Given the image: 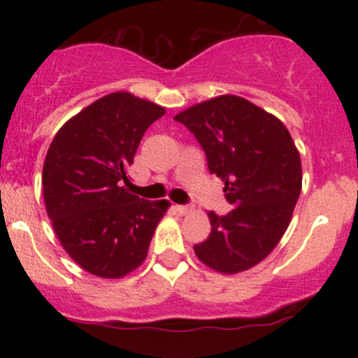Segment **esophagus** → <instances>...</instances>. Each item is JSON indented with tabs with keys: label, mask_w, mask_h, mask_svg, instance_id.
Instances as JSON below:
<instances>
[{
	"label": "esophagus",
	"mask_w": 358,
	"mask_h": 358,
	"mask_svg": "<svg viewBox=\"0 0 358 358\" xmlns=\"http://www.w3.org/2000/svg\"><path fill=\"white\" fill-rule=\"evenodd\" d=\"M175 210L180 213V215H188L192 212V207L188 205H175Z\"/></svg>",
	"instance_id": "1"
}]
</instances>
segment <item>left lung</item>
<instances>
[{
  "instance_id": "obj_1",
  "label": "left lung",
  "mask_w": 358,
  "mask_h": 358,
  "mask_svg": "<svg viewBox=\"0 0 358 358\" xmlns=\"http://www.w3.org/2000/svg\"><path fill=\"white\" fill-rule=\"evenodd\" d=\"M173 119L199 139L208 170L225 183L234 205L227 215L208 212L210 236L193 245L195 256L222 274L254 268L285 236L301 193V158L289 131L232 94L193 104Z\"/></svg>"
}]
</instances>
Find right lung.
<instances>
[{"mask_svg": "<svg viewBox=\"0 0 358 358\" xmlns=\"http://www.w3.org/2000/svg\"><path fill=\"white\" fill-rule=\"evenodd\" d=\"M166 110L131 92H113L72 116L53 136L42 185L62 248L82 269L121 279L145 262L168 200L127 192V168L145 131Z\"/></svg>", "mask_w": 358, "mask_h": 358, "instance_id": "add662e5", "label": "right lung"}]
</instances>
